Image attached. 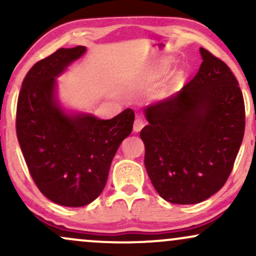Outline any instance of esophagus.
<instances>
[{
  "mask_svg": "<svg viewBox=\"0 0 256 256\" xmlns=\"http://www.w3.org/2000/svg\"><path fill=\"white\" fill-rule=\"evenodd\" d=\"M146 125V122L143 120L142 118H137L136 120H134V131L136 132H140V130H142L143 128H144Z\"/></svg>",
  "mask_w": 256,
  "mask_h": 256,
  "instance_id": "34e87169",
  "label": "esophagus"
}]
</instances>
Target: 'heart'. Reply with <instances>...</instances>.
Masks as SVG:
<instances>
[{"label":"heart","mask_w":256,"mask_h":256,"mask_svg":"<svg viewBox=\"0 0 256 256\" xmlns=\"http://www.w3.org/2000/svg\"><path fill=\"white\" fill-rule=\"evenodd\" d=\"M165 71H166V68H162V70H161V71H160V73H158V74H161V73H164Z\"/></svg>","instance_id":"obj_1"}]
</instances>
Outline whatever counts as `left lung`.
<instances>
[{"mask_svg": "<svg viewBox=\"0 0 256 256\" xmlns=\"http://www.w3.org/2000/svg\"><path fill=\"white\" fill-rule=\"evenodd\" d=\"M198 72L180 91L146 107L144 165L166 201L192 204L219 192L244 136L242 91L230 67L200 48Z\"/></svg>", "mask_w": 256, "mask_h": 256, "instance_id": "obj_1", "label": "left lung"}]
</instances>
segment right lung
I'll return each mask as SVG.
<instances>
[{"mask_svg":"<svg viewBox=\"0 0 256 256\" xmlns=\"http://www.w3.org/2000/svg\"><path fill=\"white\" fill-rule=\"evenodd\" d=\"M86 48H60L31 67L16 106V136L34 184L46 198L66 207L98 198L120 143L131 134L128 108L110 120L68 116L55 98V77Z\"/></svg>","mask_w":256,"mask_h":256,"instance_id":"1","label":"right lung"}]
</instances>
